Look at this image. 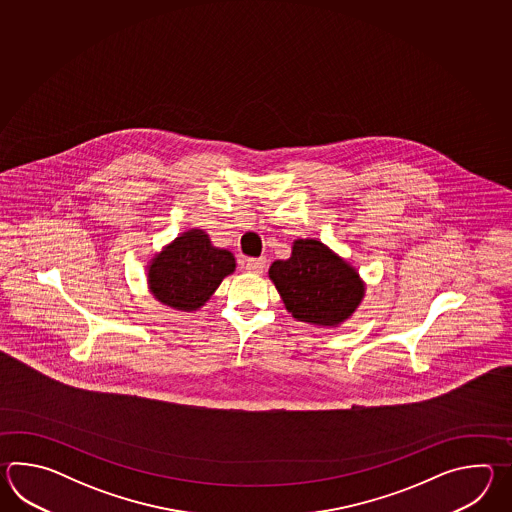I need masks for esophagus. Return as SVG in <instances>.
Listing matches in <instances>:
<instances>
[{
    "label": "esophagus",
    "mask_w": 512,
    "mask_h": 512,
    "mask_svg": "<svg viewBox=\"0 0 512 512\" xmlns=\"http://www.w3.org/2000/svg\"><path fill=\"white\" fill-rule=\"evenodd\" d=\"M267 267V260L265 258H251V260L245 261V269L254 274H261Z\"/></svg>",
    "instance_id": "1"
}]
</instances>
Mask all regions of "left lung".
I'll return each instance as SVG.
<instances>
[{"label": "left lung", "instance_id": "1", "mask_svg": "<svg viewBox=\"0 0 512 512\" xmlns=\"http://www.w3.org/2000/svg\"><path fill=\"white\" fill-rule=\"evenodd\" d=\"M285 309L315 326H338L360 304L364 285L357 271L316 240H296L289 260L269 269Z\"/></svg>", "mask_w": 512, "mask_h": 512}]
</instances>
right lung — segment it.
<instances>
[{
	"label": "right lung",
	"instance_id": "1",
	"mask_svg": "<svg viewBox=\"0 0 512 512\" xmlns=\"http://www.w3.org/2000/svg\"><path fill=\"white\" fill-rule=\"evenodd\" d=\"M236 269L232 252L214 247L203 230H190L152 260L153 296L179 311H196Z\"/></svg>",
	"mask_w": 512,
	"mask_h": 512
}]
</instances>
